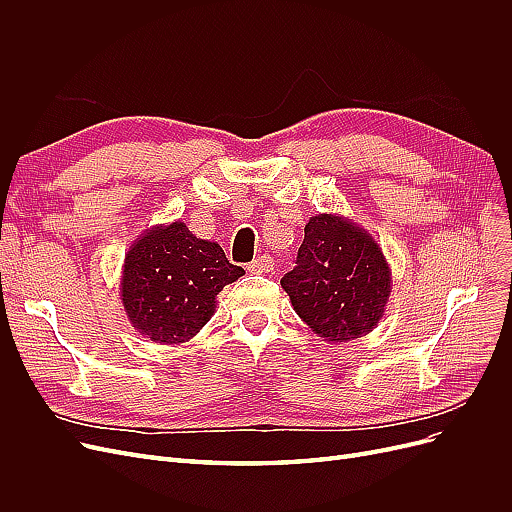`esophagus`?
<instances>
[{
  "label": "esophagus",
  "mask_w": 512,
  "mask_h": 512,
  "mask_svg": "<svg viewBox=\"0 0 512 512\" xmlns=\"http://www.w3.org/2000/svg\"><path fill=\"white\" fill-rule=\"evenodd\" d=\"M250 269L252 273H271L273 271V258L269 254H262L258 256L254 262H250Z\"/></svg>",
  "instance_id": "obj_1"
}]
</instances>
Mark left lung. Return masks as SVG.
Returning a JSON list of instances; mask_svg holds the SVG:
<instances>
[{"mask_svg": "<svg viewBox=\"0 0 512 512\" xmlns=\"http://www.w3.org/2000/svg\"><path fill=\"white\" fill-rule=\"evenodd\" d=\"M282 288L309 329L324 342L342 344L378 327L393 277L382 247L363 226L339 213H318L305 224Z\"/></svg>", "mask_w": 512, "mask_h": 512, "instance_id": "8db88e82", "label": "left lung"}]
</instances>
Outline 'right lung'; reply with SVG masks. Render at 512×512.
Here are the masks:
<instances>
[{
  "label": "right lung",
  "mask_w": 512,
  "mask_h": 512,
  "mask_svg": "<svg viewBox=\"0 0 512 512\" xmlns=\"http://www.w3.org/2000/svg\"><path fill=\"white\" fill-rule=\"evenodd\" d=\"M241 275L220 243L198 239L183 222L158 224L128 250L119 297L138 333L156 344H185L215 314L222 288Z\"/></svg>",
  "instance_id": "right-lung-1"
}]
</instances>
